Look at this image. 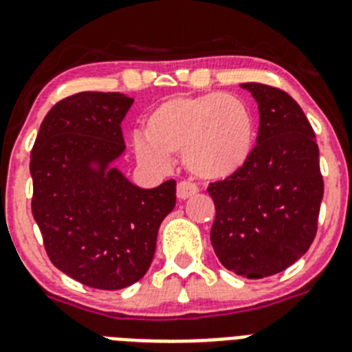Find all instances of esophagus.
Returning <instances> with one entry per match:
<instances>
[{
	"mask_svg": "<svg viewBox=\"0 0 352 352\" xmlns=\"http://www.w3.org/2000/svg\"><path fill=\"white\" fill-rule=\"evenodd\" d=\"M199 192L197 185H194V183L190 182H179L178 183V190H176V194H178V199H182V201H185V199L192 197V195H195Z\"/></svg>",
	"mask_w": 352,
	"mask_h": 352,
	"instance_id": "1",
	"label": "esophagus"
}]
</instances>
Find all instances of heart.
<instances>
[{"label": "heart", "instance_id": "obj_1", "mask_svg": "<svg viewBox=\"0 0 352 352\" xmlns=\"http://www.w3.org/2000/svg\"><path fill=\"white\" fill-rule=\"evenodd\" d=\"M256 121L241 98L223 91L179 95L160 102L146 118L144 135H135L139 160L153 167L183 155L186 169L204 179H222L248 160Z\"/></svg>", "mask_w": 352, "mask_h": 352}]
</instances>
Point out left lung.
Segmentation results:
<instances>
[{"label":"left lung","instance_id":"8db88e82","mask_svg":"<svg viewBox=\"0 0 352 352\" xmlns=\"http://www.w3.org/2000/svg\"><path fill=\"white\" fill-rule=\"evenodd\" d=\"M259 105L257 144L243 166L210 183V239L227 270L247 278L284 272L317 232L324 182L316 133L298 102L268 84L245 82Z\"/></svg>","mask_w":352,"mask_h":352}]
</instances>
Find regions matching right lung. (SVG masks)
Masks as SVG:
<instances>
[{
	"label": "right lung",
	"instance_id": "1",
	"mask_svg": "<svg viewBox=\"0 0 352 352\" xmlns=\"http://www.w3.org/2000/svg\"><path fill=\"white\" fill-rule=\"evenodd\" d=\"M132 102L120 93L67 96L49 111L31 149V211L49 259L104 291L146 275L158 227L176 204L174 179L146 190L107 169L125 149L121 121Z\"/></svg>",
	"mask_w": 352,
	"mask_h": 352
}]
</instances>
